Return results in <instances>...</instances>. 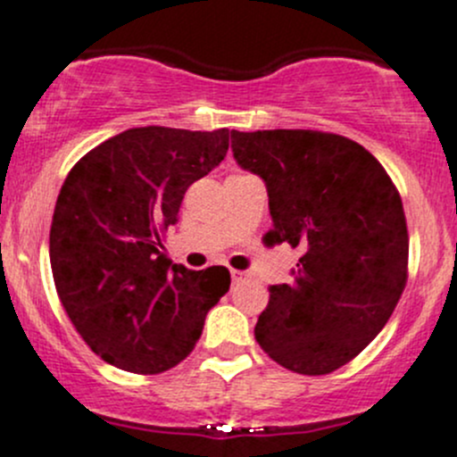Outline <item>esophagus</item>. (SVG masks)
Returning a JSON list of instances; mask_svg holds the SVG:
<instances>
[{
    "mask_svg": "<svg viewBox=\"0 0 457 457\" xmlns=\"http://www.w3.org/2000/svg\"><path fill=\"white\" fill-rule=\"evenodd\" d=\"M229 276H232V280H234V283H238V280L243 278V271H238V270H232V271H229Z\"/></svg>",
    "mask_w": 457,
    "mask_h": 457,
    "instance_id": "obj_1",
    "label": "esophagus"
}]
</instances>
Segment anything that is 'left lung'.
<instances>
[{
  "instance_id": "1",
  "label": "left lung",
  "mask_w": 457,
  "mask_h": 457,
  "mask_svg": "<svg viewBox=\"0 0 457 457\" xmlns=\"http://www.w3.org/2000/svg\"><path fill=\"white\" fill-rule=\"evenodd\" d=\"M232 152L265 181V238L303 252L292 283L270 287L258 345L289 371H336L380 334L404 292L403 199L371 152L334 132L232 130Z\"/></svg>"
}]
</instances>
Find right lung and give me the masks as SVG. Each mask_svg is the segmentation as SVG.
Returning a JSON list of instances; mask_svg holds the SVG:
<instances>
[{"mask_svg": "<svg viewBox=\"0 0 457 457\" xmlns=\"http://www.w3.org/2000/svg\"><path fill=\"white\" fill-rule=\"evenodd\" d=\"M228 128H132L99 143L68 172L50 225L59 301L87 347L132 373L190 356L229 271H192L159 252L187 187L228 154Z\"/></svg>", "mask_w": 457, "mask_h": 457, "instance_id": "add662e5", "label": "right lung"}]
</instances>
